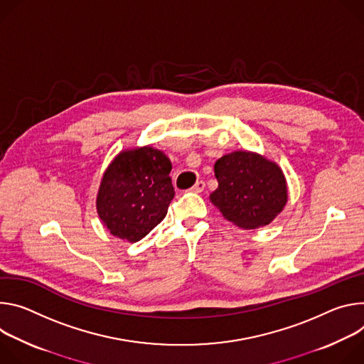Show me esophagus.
<instances>
[{"label": "esophagus", "mask_w": 364, "mask_h": 364, "mask_svg": "<svg viewBox=\"0 0 364 364\" xmlns=\"http://www.w3.org/2000/svg\"><path fill=\"white\" fill-rule=\"evenodd\" d=\"M204 189H205V182L204 181H198L189 191L195 192V193H199V192H203Z\"/></svg>", "instance_id": "obj_1"}]
</instances>
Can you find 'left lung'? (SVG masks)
Returning <instances> with one entry per match:
<instances>
[{
	"label": "left lung",
	"mask_w": 364,
	"mask_h": 364,
	"mask_svg": "<svg viewBox=\"0 0 364 364\" xmlns=\"http://www.w3.org/2000/svg\"><path fill=\"white\" fill-rule=\"evenodd\" d=\"M218 188L210 195L223 217L237 227L253 230L270 224L288 200L284 172L266 157L232 151L214 165Z\"/></svg>",
	"instance_id": "obj_1"
}]
</instances>
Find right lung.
Segmentation results:
<instances>
[{
	"instance_id": "add662e5",
	"label": "right lung",
	"mask_w": 364,
	"mask_h": 364,
	"mask_svg": "<svg viewBox=\"0 0 364 364\" xmlns=\"http://www.w3.org/2000/svg\"><path fill=\"white\" fill-rule=\"evenodd\" d=\"M171 171L169 157L150 146L115 156L97 195L98 215L112 235L136 243L166 217L175 196Z\"/></svg>"
}]
</instances>
